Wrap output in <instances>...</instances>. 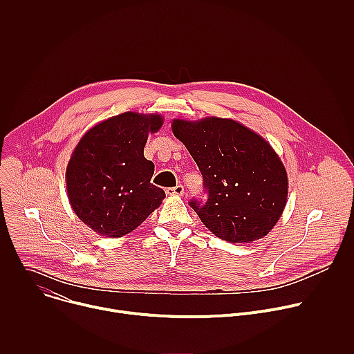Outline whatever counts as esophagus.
Instances as JSON below:
<instances>
[{"label": "esophagus", "instance_id": "esophagus-1", "mask_svg": "<svg viewBox=\"0 0 354 354\" xmlns=\"http://www.w3.org/2000/svg\"><path fill=\"white\" fill-rule=\"evenodd\" d=\"M167 194H183L185 189L182 185H178V186H174V187H168L167 190Z\"/></svg>", "mask_w": 354, "mask_h": 354}]
</instances>
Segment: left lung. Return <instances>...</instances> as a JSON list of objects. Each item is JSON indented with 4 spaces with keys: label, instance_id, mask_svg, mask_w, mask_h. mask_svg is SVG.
<instances>
[{
    "label": "left lung",
    "instance_id": "left-lung-1",
    "mask_svg": "<svg viewBox=\"0 0 354 354\" xmlns=\"http://www.w3.org/2000/svg\"><path fill=\"white\" fill-rule=\"evenodd\" d=\"M172 131L203 176L206 198L189 201L201 223L232 243L265 236L287 201V174L272 145L231 119H178Z\"/></svg>",
    "mask_w": 354,
    "mask_h": 354
}]
</instances>
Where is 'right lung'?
<instances>
[{
    "mask_svg": "<svg viewBox=\"0 0 354 354\" xmlns=\"http://www.w3.org/2000/svg\"><path fill=\"white\" fill-rule=\"evenodd\" d=\"M158 115L126 112L92 127L75 147L66 179L75 214L95 232L119 238L137 228L165 197L151 183L154 164L144 157Z\"/></svg>",
    "mask_w": 354,
    "mask_h": 354,
    "instance_id": "right-lung-1",
    "label": "right lung"
}]
</instances>
